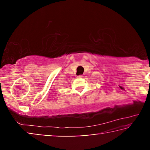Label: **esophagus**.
<instances>
[{
  "label": "esophagus",
  "mask_w": 150,
  "mask_h": 150,
  "mask_svg": "<svg viewBox=\"0 0 150 150\" xmlns=\"http://www.w3.org/2000/svg\"><path fill=\"white\" fill-rule=\"evenodd\" d=\"M77 77H78L79 78H81V77H83V75H80L77 76Z\"/></svg>",
  "instance_id": "34e87169"
}]
</instances>
